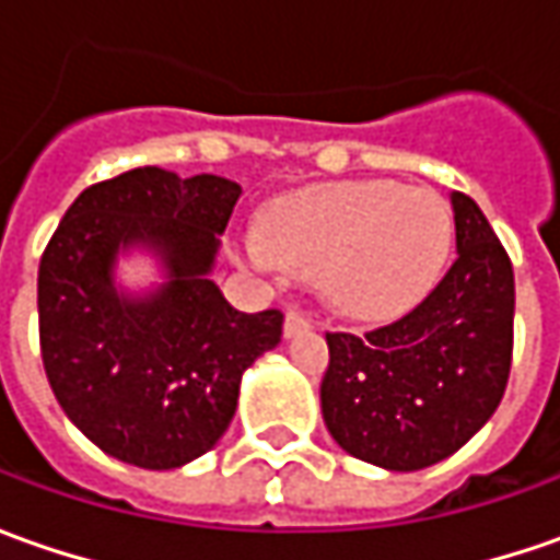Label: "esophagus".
<instances>
[{
	"label": "esophagus",
	"instance_id": "34e87169",
	"mask_svg": "<svg viewBox=\"0 0 560 560\" xmlns=\"http://www.w3.org/2000/svg\"><path fill=\"white\" fill-rule=\"evenodd\" d=\"M312 324H314V320L308 317V314L299 312V308H290V312H287V320H283V334H287V336L302 334V330H308Z\"/></svg>",
	"mask_w": 560,
	"mask_h": 560
}]
</instances>
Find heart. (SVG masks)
I'll return each mask as SVG.
<instances>
[{"label": "heart", "instance_id": "heart-1", "mask_svg": "<svg viewBox=\"0 0 560 560\" xmlns=\"http://www.w3.org/2000/svg\"><path fill=\"white\" fill-rule=\"evenodd\" d=\"M452 248L436 192L383 180L324 184L277 199L246 252L268 273H308L339 312L389 317L433 287Z\"/></svg>", "mask_w": 560, "mask_h": 560}]
</instances>
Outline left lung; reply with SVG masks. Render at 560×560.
<instances>
[{"instance_id":"obj_1","label":"left lung","mask_w":560,"mask_h":560,"mask_svg":"<svg viewBox=\"0 0 560 560\" xmlns=\"http://www.w3.org/2000/svg\"><path fill=\"white\" fill-rule=\"evenodd\" d=\"M455 261L427 299L368 334H327L320 408L361 462L420 470L455 455L505 396L514 268L480 205L452 192Z\"/></svg>"}]
</instances>
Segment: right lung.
I'll return each instance as SVG.
<instances>
[{
	"label": "right lung",
	"mask_w": 560,
	"mask_h": 560,
	"mask_svg": "<svg viewBox=\"0 0 560 560\" xmlns=\"http://www.w3.org/2000/svg\"><path fill=\"white\" fill-rule=\"evenodd\" d=\"M240 184L133 167L86 186L39 258V352L58 405L112 458L174 470L233 420L240 380L280 342L283 312H236L208 280ZM155 247L168 283L118 296L120 247Z\"/></svg>",
	"instance_id": "right-lung-1"
}]
</instances>
